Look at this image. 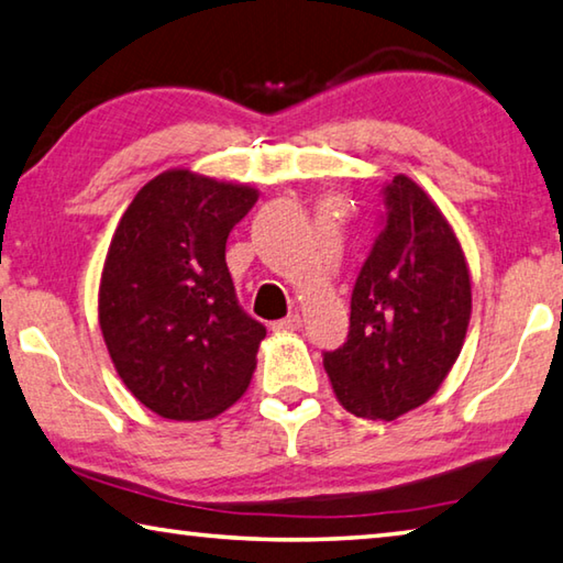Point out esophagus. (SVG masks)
<instances>
[{
  "mask_svg": "<svg viewBox=\"0 0 563 563\" xmlns=\"http://www.w3.org/2000/svg\"><path fill=\"white\" fill-rule=\"evenodd\" d=\"M300 325H302V320H300L298 312H295V316H288V318H283V320H275L273 322V330L275 332H295V330H300Z\"/></svg>",
  "mask_w": 563,
  "mask_h": 563,
  "instance_id": "34e87169",
  "label": "esophagus"
}]
</instances>
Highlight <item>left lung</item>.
<instances>
[{
    "label": "left lung",
    "mask_w": 563,
    "mask_h": 563,
    "mask_svg": "<svg viewBox=\"0 0 563 563\" xmlns=\"http://www.w3.org/2000/svg\"><path fill=\"white\" fill-rule=\"evenodd\" d=\"M385 206V228L352 290L347 342L322 365L347 412L393 422L424 405L460 357L472 275L460 238L422 186L395 176Z\"/></svg>",
    "instance_id": "obj_1"
}]
</instances>
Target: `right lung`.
Returning <instances> with one entry per match:
<instances>
[{
    "label": "right lung",
    "mask_w": 563,
    "mask_h": 563,
    "mask_svg": "<svg viewBox=\"0 0 563 563\" xmlns=\"http://www.w3.org/2000/svg\"><path fill=\"white\" fill-rule=\"evenodd\" d=\"M258 188L170 168L133 196L99 283V325L129 393L176 422L213 419L251 385L265 328L235 300L233 225Z\"/></svg>",
    "instance_id": "obj_1"
}]
</instances>
